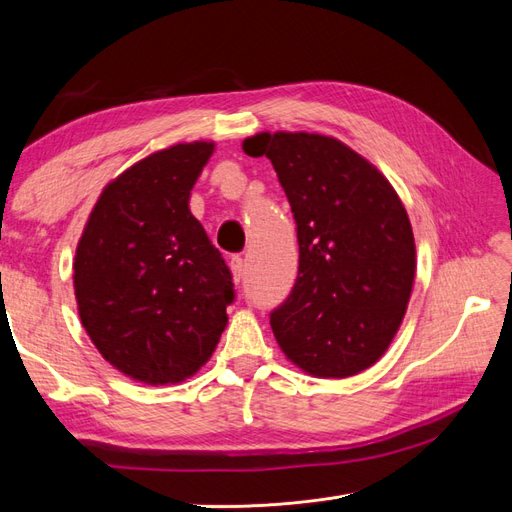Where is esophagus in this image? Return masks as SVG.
I'll list each match as a JSON object with an SVG mask.
<instances>
[{"instance_id": "obj_1", "label": "esophagus", "mask_w": 512, "mask_h": 512, "mask_svg": "<svg viewBox=\"0 0 512 512\" xmlns=\"http://www.w3.org/2000/svg\"><path fill=\"white\" fill-rule=\"evenodd\" d=\"M230 271H232V282L239 284L245 275V260L241 256H235L230 260Z\"/></svg>"}]
</instances>
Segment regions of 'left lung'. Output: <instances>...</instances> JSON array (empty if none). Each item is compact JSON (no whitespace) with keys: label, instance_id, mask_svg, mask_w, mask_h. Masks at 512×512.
<instances>
[{"label":"left lung","instance_id":"obj_1","mask_svg":"<svg viewBox=\"0 0 512 512\" xmlns=\"http://www.w3.org/2000/svg\"><path fill=\"white\" fill-rule=\"evenodd\" d=\"M247 156H267L297 222L299 275L271 314L286 359L314 378L374 365L406 316L416 245L404 203L380 170L316 132H258Z\"/></svg>","mask_w":512,"mask_h":512}]
</instances>
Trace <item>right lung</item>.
<instances>
[{
    "label": "right lung",
    "mask_w": 512,
    "mask_h": 512,
    "mask_svg": "<svg viewBox=\"0 0 512 512\" xmlns=\"http://www.w3.org/2000/svg\"><path fill=\"white\" fill-rule=\"evenodd\" d=\"M213 141L160 149L106 183L74 256V297L91 342L151 386L194 376L226 329L232 275L190 211Z\"/></svg>",
    "instance_id": "add662e5"
}]
</instances>
